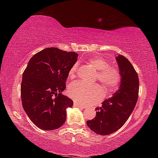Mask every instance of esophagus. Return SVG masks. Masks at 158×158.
<instances>
[{"label": "esophagus", "instance_id": "34e87169", "mask_svg": "<svg viewBox=\"0 0 158 158\" xmlns=\"http://www.w3.org/2000/svg\"><path fill=\"white\" fill-rule=\"evenodd\" d=\"M74 106H79V107H84V106L83 105H81V104H79V103L76 102H74Z\"/></svg>", "mask_w": 158, "mask_h": 158}]
</instances>
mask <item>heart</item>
I'll list each match as a JSON object with an SVG mask.
<instances>
[{
    "mask_svg": "<svg viewBox=\"0 0 158 158\" xmlns=\"http://www.w3.org/2000/svg\"><path fill=\"white\" fill-rule=\"evenodd\" d=\"M89 63L96 70H99L97 78L104 89L111 91L119 85L121 81V72L116 67L110 66L108 60L102 57H92L89 59ZM78 63L74 64L69 69L68 76L70 79L76 77ZM68 95L72 99L82 104L94 103L102 97V93L98 85H86L80 82H74L69 86Z\"/></svg>",
    "mask_w": 158,
    "mask_h": 158,
    "instance_id": "b5f03b06",
    "label": "heart"
}]
</instances>
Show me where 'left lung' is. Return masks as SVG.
<instances>
[{"mask_svg":"<svg viewBox=\"0 0 158 158\" xmlns=\"http://www.w3.org/2000/svg\"><path fill=\"white\" fill-rule=\"evenodd\" d=\"M121 74L120 87L112 97L96 107L94 118L87 121L88 127L96 134L108 135L119 130L132 114L138 99V74L127 58L116 57Z\"/></svg>","mask_w":158,"mask_h":158,"instance_id":"obj_1","label":"left lung"}]
</instances>
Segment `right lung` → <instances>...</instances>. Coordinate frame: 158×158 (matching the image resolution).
<instances>
[{"instance_id":"1","label":"right lung","mask_w":158,"mask_h":158,"mask_svg":"<svg viewBox=\"0 0 158 158\" xmlns=\"http://www.w3.org/2000/svg\"><path fill=\"white\" fill-rule=\"evenodd\" d=\"M78 54L56 47L46 48L28 61L22 76L21 97L23 110L40 129L53 130L65 122L73 101L62 94L69 70Z\"/></svg>"}]
</instances>
